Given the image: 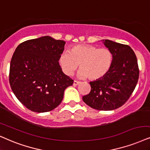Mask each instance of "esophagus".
Listing matches in <instances>:
<instances>
[{"instance_id":"esophagus-1","label":"esophagus","mask_w":150,"mask_h":150,"mask_svg":"<svg viewBox=\"0 0 150 150\" xmlns=\"http://www.w3.org/2000/svg\"><path fill=\"white\" fill-rule=\"evenodd\" d=\"M79 84H80V81L74 80V81H73V85H74V86H77V85H78Z\"/></svg>"}]
</instances>
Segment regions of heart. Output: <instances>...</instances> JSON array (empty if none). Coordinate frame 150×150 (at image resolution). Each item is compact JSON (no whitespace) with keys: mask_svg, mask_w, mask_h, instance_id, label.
<instances>
[{"mask_svg":"<svg viewBox=\"0 0 150 150\" xmlns=\"http://www.w3.org/2000/svg\"><path fill=\"white\" fill-rule=\"evenodd\" d=\"M113 54L109 49L99 48L91 45H77L69 52H62L59 57L60 67L66 75H72L78 68V76L97 80L103 77L111 69Z\"/></svg>","mask_w":150,"mask_h":150,"instance_id":"heart-1","label":"heart"}]
</instances>
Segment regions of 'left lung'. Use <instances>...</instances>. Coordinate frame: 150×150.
Wrapping results in <instances>:
<instances>
[{"label":"left lung","mask_w":150,"mask_h":150,"mask_svg":"<svg viewBox=\"0 0 150 150\" xmlns=\"http://www.w3.org/2000/svg\"><path fill=\"white\" fill-rule=\"evenodd\" d=\"M103 43L113 54L112 66L103 77L89 82L91 91L82 99L93 109L111 111L122 106L132 96L139 77V69L130 46L108 39Z\"/></svg>","instance_id":"left-lung-1"}]
</instances>
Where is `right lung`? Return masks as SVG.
Masks as SVG:
<instances>
[{
  "label": "right lung",
  "mask_w": 150,
  "mask_h": 150,
  "mask_svg": "<svg viewBox=\"0 0 150 150\" xmlns=\"http://www.w3.org/2000/svg\"><path fill=\"white\" fill-rule=\"evenodd\" d=\"M66 42L49 36L24 41L11 59L9 80L19 101L34 112H48L60 105L65 89L73 84L58 59Z\"/></svg>",
  "instance_id": "add662e5"
}]
</instances>
